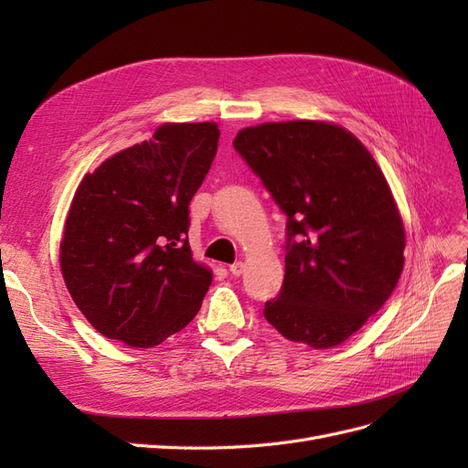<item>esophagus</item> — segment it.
<instances>
[{
	"label": "esophagus",
	"instance_id": "obj_1",
	"mask_svg": "<svg viewBox=\"0 0 468 468\" xmlns=\"http://www.w3.org/2000/svg\"><path fill=\"white\" fill-rule=\"evenodd\" d=\"M230 273L234 275V277H239L244 273V263L242 261H236V263H232L230 265Z\"/></svg>",
	"mask_w": 468,
	"mask_h": 468
}]
</instances>
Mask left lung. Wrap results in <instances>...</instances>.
Listing matches in <instances>:
<instances>
[{
  "instance_id": "obj_1",
  "label": "left lung",
  "mask_w": 468,
  "mask_h": 468,
  "mask_svg": "<svg viewBox=\"0 0 468 468\" xmlns=\"http://www.w3.org/2000/svg\"><path fill=\"white\" fill-rule=\"evenodd\" d=\"M234 148L287 215L285 279L265 320L314 349L344 344L404 267V224L380 167L351 133L320 121L250 126Z\"/></svg>"
}]
</instances>
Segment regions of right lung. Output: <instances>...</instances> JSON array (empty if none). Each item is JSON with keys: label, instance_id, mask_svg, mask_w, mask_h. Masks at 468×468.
I'll list each match as a JSON object with an SVG mask.
<instances>
[{"label": "right lung", "instance_id": "1", "mask_svg": "<svg viewBox=\"0 0 468 468\" xmlns=\"http://www.w3.org/2000/svg\"><path fill=\"white\" fill-rule=\"evenodd\" d=\"M215 122H167L81 179L60 244L66 287L109 339L154 347L199 313L212 271L189 248V203L218 148Z\"/></svg>", "mask_w": 468, "mask_h": 468}]
</instances>
